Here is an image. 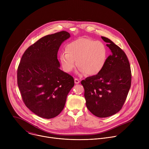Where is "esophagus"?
<instances>
[{
  "mask_svg": "<svg viewBox=\"0 0 149 149\" xmlns=\"http://www.w3.org/2000/svg\"><path fill=\"white\" fill-rule=\"evenodd\" d=\"M74 81H75V84H79L80 82V81L78 78H75L74 79Z\"/></svg>",
  "mask_w": 149,
  "mask_h": 149,
  "instance_id": "1",
  "label": "esophagus"
}]
</instances>
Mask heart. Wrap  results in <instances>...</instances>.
Returning <instances> with one entry per match:
<instances>
[{"instance_id":"obj_1","label":"heart","mask_w":149,"mask_h":149,"mask_svg":"<svg viewBox=\"0 0 149 149\" xmlns=\"http://www.w3.org/2000/svg\"><path fill=\"white\" fill-rule=\"evenodd\" d=\"M107 54V48L102 42L90 38H79L67 45L65 54H61L59 59L65 72H71L77 65L78 74L93 76L103 69Z\"/></svg>"}]
</instances>
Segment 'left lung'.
Here are the masks:
<instances>
[{"instance_id": "1", "label": "left lung", "mask_w": 149, "mask_h": 149, "mask_svg": "<svg viewBox=\"0 0 149 149\" xmlns=\"http://www.w3.org/2000/svg\"><path fill=\"white\" fill-rule=\"evenodd\" d=\"M111 51L102 71L81 81L86 106L94 116L107 117L118 113L131 87L132 72L125 52L113 41L101 36Z\"/></svg>"}]
</instances>
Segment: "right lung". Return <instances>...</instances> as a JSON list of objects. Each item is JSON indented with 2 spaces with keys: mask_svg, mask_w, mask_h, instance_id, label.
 Listing matches in <instances>:
<instances>
[{
  "mask_svg": "<svg viewBox=\"0 0 149 149\" xmlns=\"http://www.w3.org/2000/svg\"><path fill=\"white\" fill-rule=\"evenodd\" d=\"M70 36L61 31L42 37L21 58L17 71L21 96L26 107L40 117L59 115L74 86L73 77L59 69L57 59L61 45Z\"/></svg>",
  "mask_w": 149,
  "mask_h": 149,
  "instance_id": "add662e5",
  "label": "right lung"
}]
</instances>
